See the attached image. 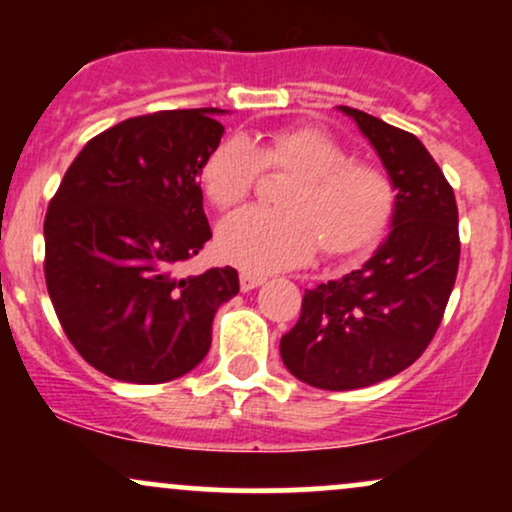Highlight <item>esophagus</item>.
Listing matches in <instances>:
<instances>
[{
	"instance_id": "34e87169",
	"label": "esophagus",
	"mask_w": 512,
	"mask_h": 512,
	"mask_svg": "<svg viewBox=\"0 0 512 512\" xmlns=\"http://www.w3.org/2000/svg\"><path fill=\"white\" fill-rule=\"evenodd\" d=\"M264 284V276L255 274V272H240V289L243 291H252L257 286Z\"/></svg>"
}]
</instances>
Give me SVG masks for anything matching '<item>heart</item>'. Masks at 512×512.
Returning <instances> with one entry per match:
<instances>
[{"label": "heart", "instance_id": "b5f03b06", "mask_svg": "<svg viewBox=\"0 0 512 512\" xmlns=\"http://www.w3.org/2000/svg\"><path fill=\"white\" fill-rule=\"evenodd\" d=\"M262 173L289 175L279 185V209H243L228 216L216 245L248 272L296 267L313 255L346 257L366 250L390 226L397 190L378 163L354 161L317 127L276 129L264 139H223L202 168L204 195L216 209L238 207Z\"/></svg>", "mask_w": 512, "mask_h": 512}]
</instances>
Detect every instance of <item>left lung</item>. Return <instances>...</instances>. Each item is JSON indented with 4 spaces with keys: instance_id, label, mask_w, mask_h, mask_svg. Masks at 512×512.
Here are the masks:
<instances>
[{
    "instance_id": "8db88e82",
    "label": "left lung",
    "mask_w": 512,
    "mask_h": 512,
    "mask_svg": "<svg viewBox=\"0 0 512 512\" xmlns=\"http://www.w3.org/2000/svg\"><path fill=\"white\" fill-rule=\"evenodd\" d=\"M354 117L397 190L392 231L361 269L305 289L281 337L284 366L320 390H356L409 368L443 320L460 264L457 202L426 146L363 110Z\"/></svg>"
}]
</instances>
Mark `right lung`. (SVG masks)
Here are the masks:
<instances>
[{"mask_svg": "<svg viewBox=\"0 0 512 512\" xmlns=\"http://www.w3.org/2000/svg\"><path fill=\"white\" fill-rule=\"evenodd\" d=\"M219 108L158 110L93 137L45 214V284L86 363L115 380L168 383L199 366L233 267L178 279L211 238L199 173L223 137Z\"/></svg>", "mask_w": 512, "mask_h": 512, "instance_id": "add662e5", "label": "right lung"}]
</instances>
